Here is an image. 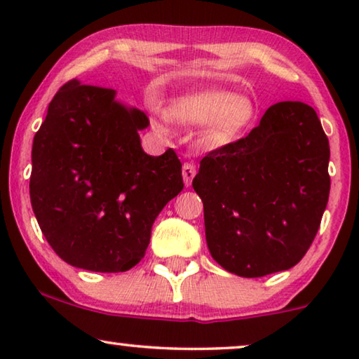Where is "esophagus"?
<instances>
[{
  "mask_svg": "<svg viewBox=\"0 0 359 359\" xmlns=\"http://www.w3.org/2000/svg\"><path fill=\"white\" fill-rule=\"evenodd\" d=\"M196 176V166L194 163H184L183 165V180H184V184L191 186V183H193V178Z\"/></svg>",
  "mask_w": 359,
  "mask_h": 359,
  "instance_id": "obj_1",
  "label": "esophagus"
}]
</instances>
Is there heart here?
Listing matches in <instances>:
<instances>
[{
	"label": "heart",
	"instance_id": "obj_1",
	"mask_svg": "<svg viewBox=\"0 0 359 359\" xmlns=\"http://www.w3.org/2000/svg\"><path fill=\"white\" fill-rule=\"evenodd\" d=\"M165 116L170 121L189 126L209 124L212 144L225 145L243 135L257 119V106L247 96H237L224 90H199L170 101ZM155 129L165 134L168 126L156 117Z\"/></svg>",
	"mask_w": 359,
	"mask_h": 359
}]
</instances>
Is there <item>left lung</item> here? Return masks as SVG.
<instances>
[{
    "label": "left lung",
    "mask_w": 359,
    "mask_h": 359,
    "mask_svg": "<svg viewBox=\"0 0 359 359\" xmlns=\"http://www.w3.org/2000/svg\"><path fill=\"white\" fill-rule=\"evenodd\" d=\"M328 160L317 112L301 101L276 102L247 137L209 151L193 188L215 262L242 278L301 262L328 203Z\"/></svg>",
    "instance_id": "obj_1"
}]
</instances>
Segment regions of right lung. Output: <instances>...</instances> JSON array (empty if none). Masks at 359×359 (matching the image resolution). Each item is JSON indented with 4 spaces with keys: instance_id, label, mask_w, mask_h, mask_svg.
Instances as JSON below:
<instances>
[{
    "instance_id": "obj_1",
    "label": "right lung",
    "mask_w": 359,
    "mask_h": 359,
    "mask_svg": "<svg viewBox=\"0 0 359 359\" xmlns=\"http://www.w3.org/2000/svg\"><path fill=\"white\" fill-rule=\"evenodd\" d=\"M149 117L109 88L65 83L34 135L29 183L43 237L63 262L96 273L127 271L144 258L151 225L183 191L175 150L147 155Z\"/></svg>"
}]
</instances>
